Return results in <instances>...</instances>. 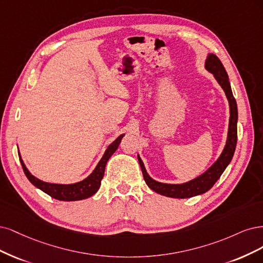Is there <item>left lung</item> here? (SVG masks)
Masks as SVG:
<instances>
[{"mask_svg":"<svg viewBox=\"0 0 263 263\" xmlns=\"http://www.w3.org/2000/svg\"><path fill=\"white\" fill-rule=\"evenodd\" d=\"M205 69L214 75L215 80L221 85L223 90L225 91V95L227 97L228 104H230V123H228V133H227V140L225 147L219 155L216 162L212 165L206 172L200 175L199 177L194 178V179L184 182V183H163L154 180L151 178L147 174L145 167L142 162L141 157L138 155L139 163L142 169V174L144 177L148 188L153 191L162 194V196L169 197V198H176V199H185L199 196V194L205 193L209 191L214 183L219 179V177L224 173L228 164L234 156L236 144H237V120H238V111H237V104L236 100L233 96V91L231 87L230 79H228L227 72L225 70L224 65L222 64L221 60L213 54L209 53L205 60Z\"/></svg>","mask_w":263,"mask_h":263,"instance_id":"obj_1","label":"left lung"}]
</instances>
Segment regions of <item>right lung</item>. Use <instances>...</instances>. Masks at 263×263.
Listing matches in <instances>:
<instances>
[{"label":"right lung","instance_id":"right-lung-1","mask_svg":"<svg viewBox=\"0 0 263 263\" xmlns=\"http://www.w3.org/2000/svg\"><path fill=\"white\" fill-rule=\"evenodd\" d=\"M123 137L124 134H121L120 137H118L111 144H110V145L107 147V149L105 151V154L99 160L96 168L94 169V172H92L87 178H85V179L82 181L70 183V184L50 183V182H46L38 179V178H36L35 176H32L27 169V167L25 166L20 152H18V156H20V160H21V164L25 175H26L28 180L35 185V187H37L41 191H44L45 193L49 194L50 197L57 200L79 201L83 199H87L98 191L101 179H103L104 174H105V168H106L108 159L111 157V155L117 151Z\"/></svg>","mask_w":263,"mask_h":263}]
</instances>
